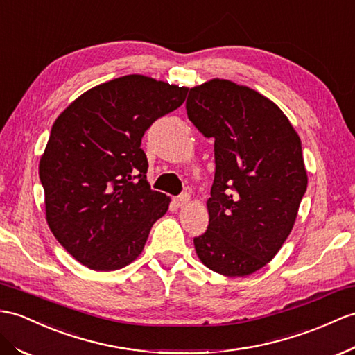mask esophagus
<instances>
[{
	"instance_id": "obj_1",
	"label": "esophagus",
	"mask_w": 355,
	"mask_h": 355,
	"mask_svg": "<svg viewBox=\"0 0 355 355\" xmlns=\"http://www.w3.org/2000/svg\"><path fill=\"white\" fill-rule=\"evenodd\" d=\"M188 202H189V194H187V193L175 197V205L176 206H185Z\"/></svg>"
}]
</instances>
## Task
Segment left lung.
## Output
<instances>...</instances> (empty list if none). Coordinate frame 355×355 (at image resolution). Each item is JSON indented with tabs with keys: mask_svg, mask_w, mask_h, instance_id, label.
Instances as JSON below:
<instances>
[{
	"mask_svg": "<svg viewBox=\"0 0 355 355\" xmlns=\"http://www.w3.org/2000/svg\"><path fill=\"white\" fill-rule=\"evenodd\" d=\"M187 114L215 140L209 226L196 253L227 277L253 274L279 253L306 193L300 137L272 101L220 78L189 89Z\"/></svg>",
	"mask_w": 355,
	"mask_h": 355,
	"instance_id": "1",
	"label": "left lung"
}]
</instances>
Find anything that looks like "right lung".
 Returning a JSON list of instances; mask_svg holds the SVG:
<instances>
[{"label": "right lung", "instance_id": "1", "mask_svg": "<svg viewBox=\"0 0 355 355\" xmlns=\"http://www.w3.org/2000/svg\"><path fill=\"white\" fill-rule=\"evenodd\" d=\"M188 89L144 75L96 85L51 129L39 164L51 232L94 271H116L141 254L170 197L146 179L140 148L155 120L182 105Z\"/></svg>", "mask_w": 355, "mask_h": 355}]
</instances>
